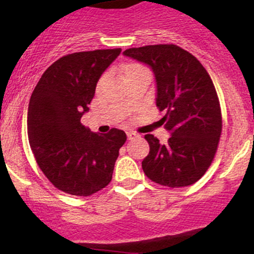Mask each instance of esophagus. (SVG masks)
Wrapping results in <instances>:
<instances>
[{
  "mask_svg": "<svg viewBox=\"0 0 254 254\" xmlns=\"http://www.w3.org/2000/svg\"><path fill=\"white\" fill-rule=\"evenodd\" d=\"M138 137V134L137 133H133V132H127V138L129 140H132V139H135V138Z\"/></svg>",
  "mask_w": 254,
  "mask_h": 254,
  "instance_id": "34e87169",
  "label": "esophagus"
}]
</instances>
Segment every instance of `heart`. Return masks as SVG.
I'll use <instances>...</instances> for the list:
<instances>
[{"label":"heart","mask_w":254,"mask_h":254,"mask_svg":"<svg viewBox=\"0 0 254 254\" xmlns=\"http://www.w3.org/2000/svg\"><path fill=\"white\" fill-rule=\"evenodd\" d=\"M137 72H148L145 67H143L139 64H129L125 69V75L129 74V73H137Z\"/></svg>","instance_id":"obj_1"}]
</instances>
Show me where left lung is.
Instances as JSON below:
<instances>
[{"label":"left lung","mask_w":254,"mask_h":254,"mask_svg":"<svg viewBox=\"0 0 254 254\" xmlns=\"http://www.w3.org/2000/svg\"><path fill=\"white\" fill-rule=\"evenodd\" d=\"M128 57L150 66L156 80V108L171 132L166 144L145 134L148 156L142 161L148 179L171 188L197 182L211 165L223 129L218 94L203 64L174 44L127 49Z\"/></svg>","instance_id":"1"}]
</instances>
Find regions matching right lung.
Returning a JSON list of instances; mask_svg holds the SVG:
<instances>
[{"instance_id":"right-lung-1","label":"right lung","mask_w":254,"mask_h":254,"mask_svg":"<svg viewBox=\"0 0 254 254\" xmlns=\"http://www.w3.org/2000/svg\"><path fill=\"white\" fill-rule=\"evenodd\" d=\"M121 49L66 55L41 75L28 108V138L41 171L57 190L88 197L111 182L119 150L127 135L112 128L93 133L80 119L99 78Z\"/></svg>"}]
</instances>
